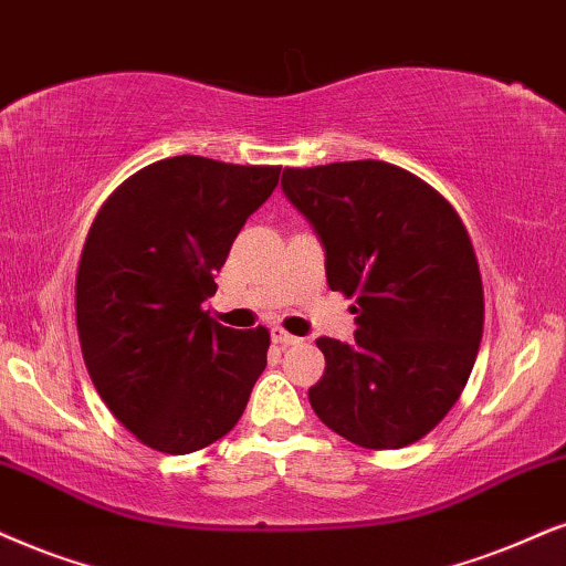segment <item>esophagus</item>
<instances>
[{"mask_svg":"<svg viewBox=\"0 0 566 566\" xmlns=\"http://www.w3.org/2000/svg\"><path fill=\"white\" fill-rule=\"evenodd\" d=\"M271 342H274V345H279V347H290V345H295V342H300V339H297V336H292V334L284 332L282 326H271Z\"/></svg>","mask_w":566,"mask_h":566,"instance_id":"1","label":"esophagus"}]
</instances>
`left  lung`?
Masks as SVG:
<instances>
[{"instance_id": "8db88e82", "label": "left lung", "mask_w": 566, "mask_h": 566, "mask_svg": "<svg viewBox=\"0 0 566 566\" xmlns=\"http://www.w3.org/2000/svg\"><path fill=\"white\" fill-rule=\"evenodd\" d=\"M313 227L326 282L355 297V339L321 336L313 412L366 449L423 439L460 399L483 336L481 271L460 217L431 185L386 161L284 169Z\"/></svg>"}]
</instances>
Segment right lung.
I'll return each instance as SVG.
<instances>
[{"mask_svg":"<svg viewBox=\"0 0 566 566\" xmlns=\"http://www.w3.org/2000/svg\"><path fill=\"white\" fill-rule=\"evenodd\" d=\"M282 167L171 156L112 192L75 284L91 381L146 447L190 454L230 433L266 368L269 332H234L203 303Z\"/></svg>","mask_w":566,"mask_h":566,"instance_id":"add662e5","label":"right lung"}]
</instances>
